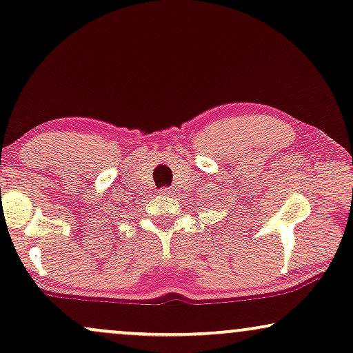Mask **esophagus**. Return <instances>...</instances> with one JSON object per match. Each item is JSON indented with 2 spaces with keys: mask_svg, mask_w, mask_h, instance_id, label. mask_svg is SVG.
I'll list each match as a JSON object with an SVG mask.
<instances>
[{
  "mask_svg": "<svg viewBox=\"0 0 353 353\" xmlns=\"http://www.w3.org/2000/svg\"><path fill=\"white\" fill-rule=\"evenodd\" d=\"M161 192L163 194H168V195H176V189H172V188H163L161 189Z\"/></svg>",
  "mask_w": 353,
  "mask_h": 353,
  "instance_id": "34e87169",
  "label": "esophagus"
}]
</instances>
